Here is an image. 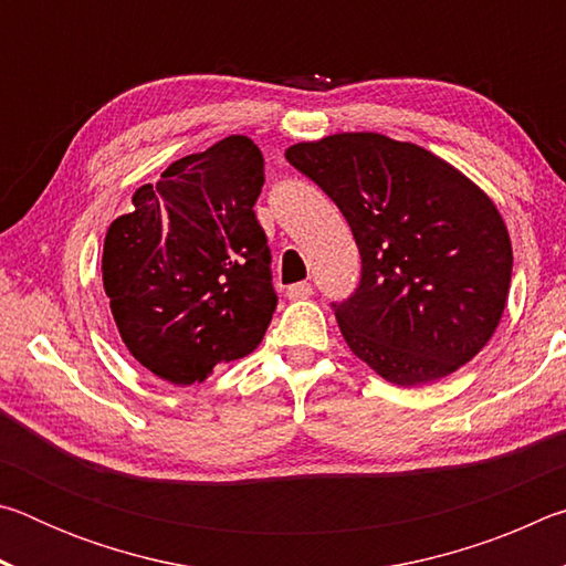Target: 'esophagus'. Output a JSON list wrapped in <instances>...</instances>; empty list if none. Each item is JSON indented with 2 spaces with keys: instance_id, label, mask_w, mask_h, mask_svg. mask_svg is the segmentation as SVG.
Segmentation results:
<instances>
[{
  "instance_id": "esophagus-1",
  "label": "esophagus",
  "mask_w": 566,
  "mask_h": 566,
  "mask_svg": "<svg viewBox=\"0 0 566 566\" xmlns=\"http://www.w3.org/2000/svg\"><path fill=\"white\" fill-rule=\"evenodd\" d=\"M310 294H312L310 282H296L292 286H286V296H290V300H306Z\"/></svg>"
}]
</instances>
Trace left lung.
Instances as JSON below:
<instances>
[{
    "mask_svg": "<svg viewBox=\"0 0 566 566\" xmlns=\"http://www.w3.org/2000/svg\"><path fill=\"white\" fill-rule=\"evenodd\" d=\"M284 157L339 207L359 247V286L332 302L349 349L399 387L476 357L512 280L492 199L432 151L375 132L300 142Z\"/></svg>",
    "mask_w": 566,
    "mask_h": 566,
    "instance_id": "1",
    "label": "left lung"
}]
</instances>
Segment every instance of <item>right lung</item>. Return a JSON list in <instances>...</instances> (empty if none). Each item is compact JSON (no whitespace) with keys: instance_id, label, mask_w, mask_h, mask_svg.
Masks as SVG:
<instances>
[{"instance_id":"right-lung-1","label":"right lung","mask_w":566,"mask_h":566,"mask_svg":"<svg viewBox=\"0 0 566 566\" xmlns=\"http://www.w3.org/2000/svg\"><path fill=\"white\" fill-rule=\"evenodd\" d=\"M260 147L242 134L181 157L134 191L104 237L102 282L122 342L177 387L205 381L262 342L276 310L254 205Z\"/></svg>"}]
</instances>
